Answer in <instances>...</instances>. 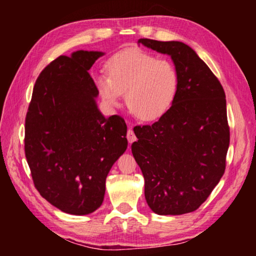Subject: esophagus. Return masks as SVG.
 Segmentation results:
<instances>
[{
  "label": "esophagus",
  "instance_id": "1",
  "mask_svg": "<svg viewBox=\"0 0 256 256\" xmlns=\"http://www.w3.org/2000/svg\"><path fill=\"white\" fill-rule=\"evenodd\" d=\"M126 138H128V144H130V146H131V144L132 142H134L136 140V134L133 133V131L131 128L128 130V134H126Z\"/></svg>",
  "mask_w": 256,
  "mask_h": 256
}]
</instances>
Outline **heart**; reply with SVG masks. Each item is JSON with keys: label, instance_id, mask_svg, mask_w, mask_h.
Returning a JSON list of instances; mask_svg holds the SVG:
<instances>
[{"label": "heart", "instance_id": "1", "mask_svg": "<svg viewBox=\"0 0 256 256\" xmlns=\"http://www.w3.org/2000/svg\"><path fill=\"white\" fill-rule=\"evenodd\" d=\"M108 74L98 73L94 84L102 100L118 107L125 94L128 110L141 120H154L174 102L180 78L174 64L142 50H128L108 62Z\"/></svg>", "mask_w": 256, "mask_h": 256}]
</instances>
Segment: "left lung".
Segmentation results:
<instances>
[{
  "mask_svg": "<svg viewBox=\"0 0 256 256\" xmlns=\"http://www.w3.org/2000/svg\"><path fill=\"white\" fill-rule=\"evenodd\" d=\"M138 44L170 55L180 78L170 110L152 125L134 128L132 154L144 177L146 200L157 214H188L206 200L226 170V94L184 42L141 38Z\"/></svg>",
  "mask_w": 256,
  "mask_h": 256,
  "instance_id": "left-lung-1",
  "label": "left lung"
}]
</instances>
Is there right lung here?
I'll return each mask as SVG.
<instances>
[{"instance_id":"add662e5","label":"right lung","mask_w":256,"mask_h":256,"mask_svg":"<svg viewBox=\"0 0 256 256\" xmlns=\"http://www.w3.org/2000/svg\"><path fill=\"white\" fill-rule=\"evenodd\" d=\"M102 52L78 50L37 78L24 125V154L40 196L60 211L88 214L102 206L106 177L128 148L124 118H105L88 70Z\"/></svg>"}]
</instances>
